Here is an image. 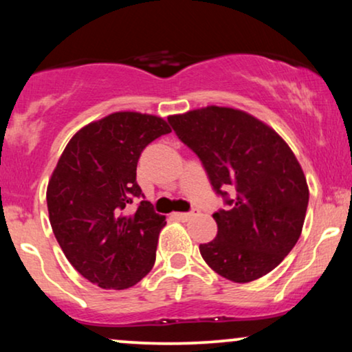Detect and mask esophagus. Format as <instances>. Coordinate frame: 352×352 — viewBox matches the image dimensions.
I'll return each mask as SVG.
<instances>
[{
    "instance_id": "1",
    "label": "esophagus",
    "mask_w": 352,
    "mask_h": 352,
    "mask_svg": "<svg viewBox=\"0 0 352 352\" xmlns=\"http://www.w3.org/2000/svg\"><path fill=\"white\" fill-rule=\"evenodd\" d=\"M199 214V210H194L190 211V213H173V216H175L176 219H181V221H187L190 218H194V216Z\"/></svg>"
}]
</instances>
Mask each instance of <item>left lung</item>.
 <instances>
[{
	"label": "left lung",
	"instance_id": "1",
	"mask_svg": "<svg viewBox=\"0 0 352 352\" xmlns=\"http://www.w3.org/2000/svg\"><path fill=\"white\" fill-rule=\"evenodd\" d=\"M168 122L229 205L213 214L218 234L200 245L201 258L237 283L266 276L292 252L305 224L309 189L295 153L269 124L239 109L208 105Z\"/></svg>",
	"mask_w": 352,
	"mask_h": 352
}]
</instances>
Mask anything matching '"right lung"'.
I'll use <instances>...</instances> for the list:
<instances>
[{"label": "right lung", "instance_id": "right-lung-1", "mask_svg": "<svg viewBox=\"0 0 352 352\" xmlns=\"http://www.w3.org/2000/svg\"><path fill=\"white\" fill-rule=\"evenodd\" d=\"M171 128L162 117L115 112L76 131L47 182L46 201L57 242L72 266L104 290L136 285L155 263L165 216L142 200L136 168L147 144Z\"/></svg>", "mask_w": 352, "mask_h": 352}]
</instances>
